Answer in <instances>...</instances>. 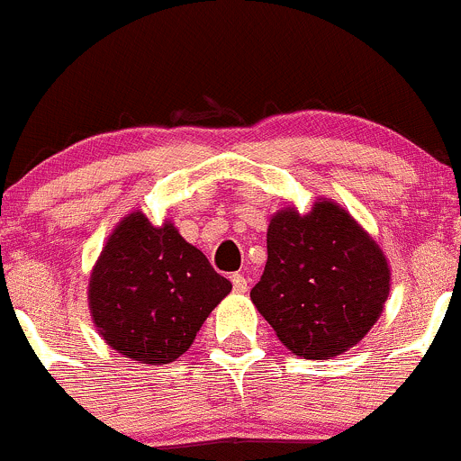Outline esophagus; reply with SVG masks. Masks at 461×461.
Masks as SVG:
<instances>
[{
    "label": "esophagus",
    "instance_id": "1",
    "mask_svg": "<svg viewBox=\"0 0 461 461\" xmlns=\"http://www.w3.org/2000/svg\"><path fill=\"white\" fill-rule=\"evenodd\" d=\"M230 282H232V288H235L237 293H246V291H249V279H246L241 273L230 275Z\"/></svg>",
    "mask_w": 461,
    "mask_h": 461
}]
</instances>
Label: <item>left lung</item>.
I'll list each match as a JSON object with an SVG mask.
<instances>
[{
    "instance_id": "left-lung-1",
    "label": "left lung",
    "mask_w": 461,
    "mask_h": 461,
    "mask_svg": "<svg viewBox=\"0 0 461 461\" xmlns=\"http://www.w3.org/2000/svg\"><path fill=\"white\" fill-rule=\"evenodd\" d=\"M266 246L250 300L300 357L344 353L382 315L391 282L386 258L344 208L317 202L303 217L291 208L277 212Z\"/></svg>"
}]
</instances>
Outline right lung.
<instances>
[{
    "instance_id": "add662e5",
    "label": "right lung",
    "mask_w": 461,
    "mask_h": 461,
    "mask_svg": "<svg viewBox=\"0 0 461 461\" xmlns=\"http://www.w3.org/2000/svg\"><path fill=\"white\" fill-rule=\"evenodd\" d=\"M230 288L173 224L155 229L131 212L95 264L88 300L113 348L135 362L168 364L186 353Z\"/></svg>"
}]
</instances>
